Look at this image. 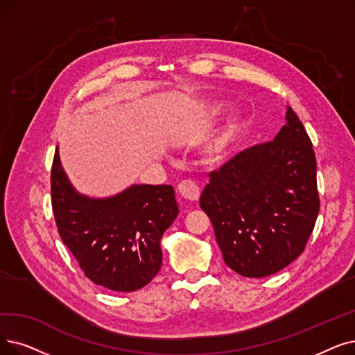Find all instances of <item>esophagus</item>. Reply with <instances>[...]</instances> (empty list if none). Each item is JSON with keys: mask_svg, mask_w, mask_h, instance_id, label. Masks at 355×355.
<instances>
[{"mask_svg": "<svg viewBox=\"0 0 355 355\" xmlns=\"http://www.w3.org/2000/svg\"><path fill=\"white\" fill-rule=\"evenodd\" d=\"M178 193L181 194V197L187 198V200H198L200 197V189L197 186V182L193 180H182L178 184Z\"/></svg>", "mask_w": 355, "mask_h": 355, "instance_id": "1", "label": "esophagus"}]
</instances>
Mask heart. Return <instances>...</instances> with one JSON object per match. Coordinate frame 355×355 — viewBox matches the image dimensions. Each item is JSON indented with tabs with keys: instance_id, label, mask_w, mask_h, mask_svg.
Segmentation results:
<instances>
[{
	"instance_id": "b5f03b06",
	"label": "heart",
	"mask_w": 355,
	"mask_h": 355,
	"mask_svg": "<svg viewBox=\"0 0 355 355\" xmlns=\"http://www.w3.org/2000/svg\"><path fill=\"white\" fill-rule=\"evenodd\" d=\"M220 110H222V104H214V105H213V112H214V113H218V112H220ZM234 129H235V123H229L226 133H225L222 137H219V139H216V141L210 145V148H209L210 155H213V157L219 155V153L222 152V149L225 148V144H226V141L229 139L230 133L234 132Z\"/></svg>"
}]
</instances>
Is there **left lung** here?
<instances>
[{
  "instance_id": "8db88e82",
  "label": "left lung",
  "mask_w": 355,
  "mask_h": 355,
  "mask_svg": "<svg viewBox=\"0 0 355 355\" xmlns=\"http://www.w3.org/2000/svg\"><path fill=\"white\" fill-rule=\"evenodd\" d=\"M286 120L272 142L211 171L200 197L226 266L245 277H267L293 263L319 213L313 145L290 107Z\"/></svg>"
}]
</instances>
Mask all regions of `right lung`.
<instances>
[{
	"label": "right lung",
	"instance_id": "add662e5",
	"mask_svg": "<svg viewBox=\"0 0 355 355\" xmlns=\"http://www.w3.org/2000/svg\"><path fill=\"white\" fill-rule=\"evenodd\" d=\"M51 190L59 236L87 279L135 291L158 274L162 235L178 214L171 186L136 184L113 197L89 198L72 187L56 148Z\"/></svg>",
	"mask_w": 355,
	"mask_h": 355
}]
</instances>
